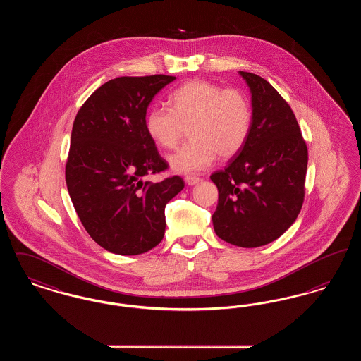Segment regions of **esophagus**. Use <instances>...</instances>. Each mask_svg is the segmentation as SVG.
<instances>
[{"label": "esophagus", "instance_id": "1", "mask_svg": "<svg viewBox=\"0 0 361 361\" xmlns=\"http://www.w3.org/2000/svg\"><path fill=\"white\" fill-rule=\"evenodd\" d=\"M202 181V178L200 177H196V176H185V183L188 184V185H196V184H199Z\"/></svg>", "mask_w": 361, "mask_h": 361}]
</instances>
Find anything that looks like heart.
Here are the masks:
<instances>
[{
    "mask_svg": "<svg viewBox=\"0 0 361 361\" xmlns=\"http://www.w3.org/2000/svg\"><path fill=\"white\" fill-rule=\"evenodd\" d=\"M171 105L172 109H150L145 126L147 135L162 149H174L189 128L190 140L169 157L173 171L200 172L218 155L230 159L243 149L253 119L243 90L192 80L173 92Z\"/></svg>",
    "mask_w": 361,
    "mask_h": 361,
    "instance_id": "b5f03b06",
    "label": "heart"
}]
</instances>
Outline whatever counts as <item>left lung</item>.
<instances>
[{"mask_svg": "<svg viewBox=\"0 0 361 361\" xmlns=\"http://www.w3.org/2000/svg\"><path fill=\"white\" fill-rule=\"evenodd\" d=\"M240 74L252 92V130L224 171L211 174L219 195L212 224L221 240L258 247L277 240L296 221L305 200L309 152L290 104L262 77Z\"/></svg>", "mask_w": 361, "mask_h": 361, "instance_id": "1", "label": "left lung"}]
</instances>
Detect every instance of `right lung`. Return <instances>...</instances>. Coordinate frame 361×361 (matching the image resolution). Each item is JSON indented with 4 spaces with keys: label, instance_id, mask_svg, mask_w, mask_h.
<instances>
[{
    "label": "right lung",
    "instance_id": "right-lung-1",
    "mask_svg": "<svg viewBox=\"0 0 361 361\" xmlns=\"http://www.w3.org/2000/svg\"><path fill=\"white\" fill-rule=\"evenodd\" d=\"M173 75L118 77L96 89L74 119L66 185L92 240L105 250L135 256L165 234V206L181 189L180 176L159 183L147 176L168 162L146 131V111Z\"/></svg>",
    "mask_w": 361,
    "mask_h": 361
}]
</instances>
